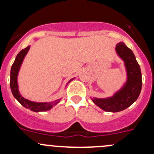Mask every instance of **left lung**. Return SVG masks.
Returning a JSON list of instances; mask_svg holds the SVG:
<instances>
[{"instance_id": "obj_1", "label": "left lung", "mask_w": 154, "mask_h": 154, "mask_svg": "<svg viewBox=\"0 0 154 154\" xmlns=\"http://www.w3.org/2000/svg\"><path fill=\"white\" fill-rule=\"evenodd\" d=\"M118 55L125 62L127 69V82L112 97L107 98H91L92 101L103 110L117 112L125 109L138 99L142 90V80L140 66L133 51L123 42L116 45Z\"/></svg>"}]
</instances>
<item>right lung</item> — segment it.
I'll use <instances>...</instances> for the list:
<instances>
[{
    "instance_id": "add662e5",
    "label": "right lung",
    "mask_w": 154,
    "mask_h": 154,
    "mask_svg": "<svg viewBox=\"0 0 154 154\" xmlns=\"http://www.w3.org/2000/svg\"><path fill=\"white\" fill-rule=\"evenodd\" d=\"M29 46H27V48L21 50L18 55L15 57V60L14 61L13 64H12V68H11L10 71V88L11 91H12V94L15 97V98L25 108L29 109L31 111L33 112H45L50 110L53 106H56L57 103H60L62 98L56 100L53 102H45V103H37V102H32L30 100H27V99L24 98L20 94L19 91H18V71H19L20 68H21V64L23 63L24 57H25L26 54L28 52L29 49ZM74 78L71 79L68 83H69L71 80H74ZM67 83V85H68Z\"/></svg>"
}]
</instances>
